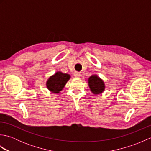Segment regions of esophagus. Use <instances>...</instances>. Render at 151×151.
Returning <instances> with one entry per match:
<instances>
[{
	"label": "esophagus",
	"instance_id": "1",
	"mask_svg": "<svg viewBox=\"0 0 151 151\" xmlns=\"http://www.w3.org/2000/svg\"><path fill=\"white\" fill-rule=\"evenodd\" d=\"M74 76L76 78H79L81 76V74H80L79 72H75L74 73Z\"/></svg>",
	"mask_w": 151,
	"mask_h": 151
}]
</instances>
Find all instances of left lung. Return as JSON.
I'll list each match as a JSON object with an SVG mask.
<instances>
[{
    "instance_id": "1",
    "label": "left lung",
    "mask_w": 151,
    "mask_h": 151,
    "mask_svg": "<svg viewBox=\"0 0 151 151\" xmlns=\"http://www.w3.org/2000/svg\"><path fill=\"white\" fill-rule=\"evenodd\" d=\"M89 86L94 94H99L104 90V83L97 75H92L88 80Z\"/></svg>"
}]
</instances>
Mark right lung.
<instances>
[{
	"label": "right lung",
	"mask_w": 151,
	"mask_h": 151,
	"mask_svg": "<svg viewBox=\"0 0 151 151\" xmlns=\"http://www.w3.org/2000/svg\"><path fill=\"white\" fill-rule=\"evenodd\" d=\"M70 78L68 74L57 72L55 75L51 76L47 82V87L50 91L58 93L63 88L67 82Z\"/></svg>",
	"instance_id": "obj_1"
}]
</instances>
